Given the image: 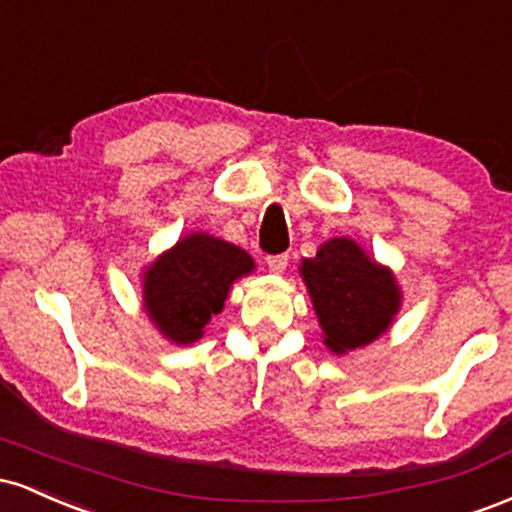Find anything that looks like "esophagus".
Listing matches in <instances>:
<instances>
[{
	"instance_id": "34e87169",
	"label": "esophagus",
	"mask_w": 512,
	"mask_h": 512,
	"mask_svg": "<svg viewBox=\"0 0 512 512\" xmlns=\"http://www.w3.org/2000/svg\"><path fill=\"white\" fill-rule=\"evenodd\" d=\"M267 267L272 274H284L289 267V255H272L267 260Z\"/></svg>"
}]
</instances>
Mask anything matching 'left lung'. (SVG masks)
I'll list each match as a JSON object with an SVG mask.
<instances>
[{
  "instance_id": "8db88e82",
  "label": "left lung",
  "mask_w": 512,
  "mask_h": 512,
  "mask_svg": "<svg viewBox=\"0 0 512 512\" xmlns=\"http://www.w3.org/2000/svg\"><path fill=\"white\" fill-rule=\"evenodd\" d=\"M301 276L334 354L361 349L390 330L399 305L395 274L351 238H332L303 260Z\"/></svg>"
}]
</instances>
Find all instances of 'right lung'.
I'll use <instances>...</instances> for the list:
<instances>
[{"instance_id":"add662e5","label":"right lung","mask_w":512,"mask_h":512,"mask_svg":"<svg viewBox=\"0 0 512 512\" xmlns=\"http://www.w3.org/2000/svg\"><path fill=\"white\" fill-rule=\"evenodd\" d=\"M252 269L255 262L238 245L207 233L180 238L144 272L146 315L173 344L197 342L223 310L233 281Z\"/></svg>"}]
</instances>
